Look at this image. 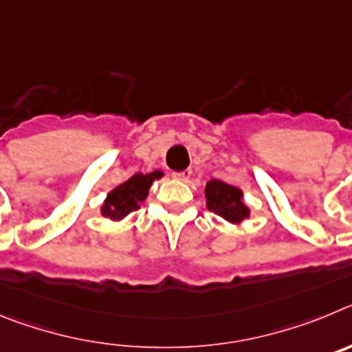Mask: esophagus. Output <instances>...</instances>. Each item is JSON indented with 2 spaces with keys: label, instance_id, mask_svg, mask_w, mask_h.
<instances>
[{
  "label": "esophagus",
  "instance_id": "34e87169",
  "mask_svg": "<svg viewBox=\"0 0 352 352\" xmlns=\"http://www.w3.org/2000/svg\"><path fill=\"white\" fill-rule=\"evenodd\" d=\"M190 170H179V173H174L173 178L178 179V182H188L190 179Z\"/></svg>",
  "mask_w": 352,
  "mask_h": 352
}]
</instances>
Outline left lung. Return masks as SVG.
<instances>
[{
  "instance_id": "1",
  "label": "left lung",
  "mask_w": 352,
  "mask_h": 352,
  "mask_svg": "<svg viewBox=\"0 0 352 352\" xmlns=\"http://www.w3.org/2000/svg\"><path fill=\"white\" fill-rule=\"evenodd\" d=\"M206 208L229 223H241L250 217V208L243 201V190L220 179H210L204 188Z\"/></svg>"
}]
</instances>
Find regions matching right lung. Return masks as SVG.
<instances>
[{
    "label": "right lung",
    "mask_w": 352,
    "mask_h": 352,
    "mask_svg": "<svg viewBox=\"0 0 352 352\" xmlns=\"http://www.w3.org/2000/svg\"><path fill=\"white\" fill-rule=\"evenodd\" d=\"M162 176H164L162 170H153V173L148 174H133L132 178L118 185L116 188H113L105 195L104 204L100 206V214L105 219L113 220V222H121L132 211H138L141 208V203H144L146 197H148L153 182L160 179Z\"/></svg>",
    "instance_id": "1"
}]
</instances>
